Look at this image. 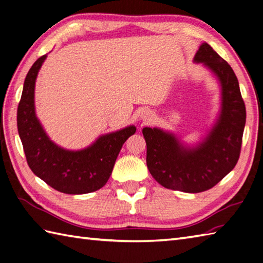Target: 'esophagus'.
<instances>
[{
    "instance_id": "obj_1",
    "label": "esophagus",
    "mask_w": 263,
    "mask_h": 263,
    "mask_svg": "<svg viewBox=\"0 0 263 263\" xmlns=\"http://www.w3.org/2000/svg\"><path fill=\"white\" fill-rule=\"evenodd\" d=\"M148 117H149L148 115H144V116H143V120H147V119H148Z\"/></svg>"
}]
</instances>
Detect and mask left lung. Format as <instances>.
Returning <instances> with one entry per match:
<instances>
[{
  "label": "left lung",
  "mask_w": 263,
  "mask_h": 263,
  "mask_svg": "<svg viewBox=\"0 0 263 263\" xmlns=\"http://www.w3.org/2000/svg\"><path fill=\"white\" fill-rule=\"evenodd\" d=\"M194 62L203 63L221 87L220 114L208 136L191 148L161 128L142 130L150 174L164 187L187 193L206 191L235 167L247 120L238 80L231 65L206 43L201 44Z\"/></svg>",
  "instance_id": "1"
}]
</instances>
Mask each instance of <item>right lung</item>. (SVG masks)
Wrapping results in <instances>:
<instances>
[{"label": "right lung", "mask_w": 263, "mask_h": 263, "mask_svg": "<svg viewBox=\"0 0 263 263\" xmlns=\"http://www.w3.org/2000/svg\"><path fill=\"white\" fill-rule=\"evenodd\" d=\"M43 55L32 64L24 83L16 113V124L28 166L49 186L66 194L97 191L107 183L115 160L136 126L99 137L82 150H66L48 138L35 113V82L44 61Z\"/></svg>", "instance_id": "add662e5"}]
</instances>
